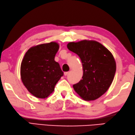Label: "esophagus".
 Listing matches in <instances>:
<instances>
[{"label": "esophagus", "instance_id": "esophagus-1", "mask_svg": "<svg viewBox=\"0 0 135 135\" xmlns=\"http://www.w3.org/2000/svg\"><path fill=\"white\" fill-rule=\"evenodd\" d=\"M68 73H69L68 71H66V72H65V73H64V75H65V76H67V75H68Z\"/></svg>", "mask_w": 135, "mask_h": 135}]
</instances>
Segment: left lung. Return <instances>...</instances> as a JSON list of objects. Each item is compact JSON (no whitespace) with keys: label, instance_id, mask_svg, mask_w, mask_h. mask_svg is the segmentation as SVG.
<instances>
[{"label":"left lung","instance_id":"1","mask_svg":"<svg viewBox=\"0 0 135 135\" xmlns=\"http://www.w3.org/2000/svg\"><path fill=\"white\" fill-rule=\"evenodd\" d=\"M67 47L80 57L83 65L82 79L73 84L74 90L84 100H94L101 97L114 78L116 63L113 55L95 41L69 42Z\"/></svg>","mask_w":135,"mask_h":135}]
</instances>
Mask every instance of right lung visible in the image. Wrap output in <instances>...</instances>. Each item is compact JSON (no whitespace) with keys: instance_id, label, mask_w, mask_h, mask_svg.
Here are the masks:
<instances>
[{"instance_id":"add662e5","label":"right lung","mask_w":135,"mask_h":135,"mask_svg":"<svg viewBox=\"0 0 135 135\" xmlns=\"http://www.w3.org/2000/svg\"><path fill=\"white\" fill-rule=\"evenodd\" d=\"M58 44H43L29 49L22 60L21 80L28 91L37 98H45L54 91L64 72L55 56Z\"/></svg>"}]
</instances>
